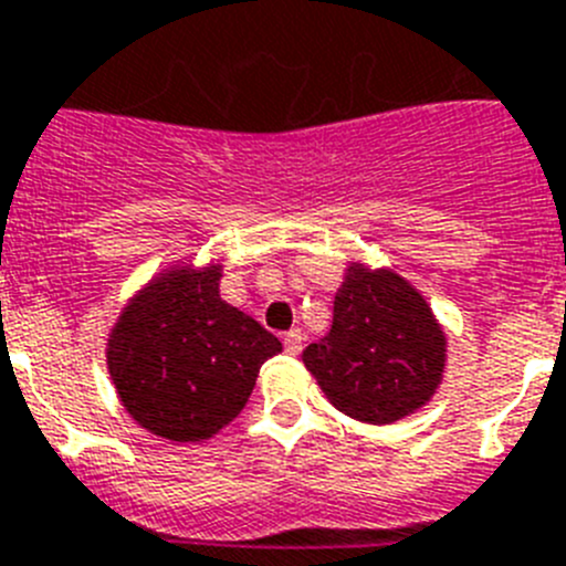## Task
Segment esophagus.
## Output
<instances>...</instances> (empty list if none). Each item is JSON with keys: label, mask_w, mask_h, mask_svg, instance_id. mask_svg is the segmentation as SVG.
<instances>
[{"label": "esophagus", "mask_w": 566, "mask_h": 566, "mask_svg": "<svg viewBox=\"0 0 566 566\" xmlns=\"http://www.w3.org/2000/svg\"><path fill=\"white\" fill-rule=\"evenodd\" d=\"M302 331L284 333V350H287V356H298L302 353Z\"/></svg>", "instance_id": "34e87169"}]
</instances>
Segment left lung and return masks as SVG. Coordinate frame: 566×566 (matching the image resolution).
I'll return each mask as SVG.
<instances>
[{
    "instance_id": "left-lung-1",
    "label": "left lung",
    "mask_w": 566,
    "mask_h": 566,
    "mask_svg": "<svg viewBox=\"0 0 566 566\" xmlns=\"http://www.w3.org/2000/svg\"><path fill=\"white\" fill-rule=\"evenodd\" d=\"M336 410L392 424L436 396L447 336L419 290L396 270L350 262L333 302V327L302 356Z\"/></svg>"
}]
</instances>
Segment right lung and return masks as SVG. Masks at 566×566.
<instances>
[{
    "label": "right lung",
    "instance_id": "add662e5",
    "mask_svg": "<svg viewBox=\"0 0 566 566\" xmlns=\"http://www.w3.org/2000/svg\"><path fill=\"white\" fill-rule=\"evenodd\" d=\"M222 264H174L130 302L107 336V373L127 416L167 441H201L244 410L282 342L219 296Z\"/></svg>",
    "mask_w": 566,
    "mask_h": 566
}]
</instances>
